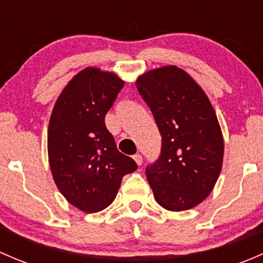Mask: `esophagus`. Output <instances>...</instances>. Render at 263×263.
<instances>
[{
	"label": "esophagus",
	"mask_w": 263,
	"mask_h": 263,
	"mask_svg": "<svg viewBox=\"0 0 263 263\" xmlns=\"http://www.w3.org/2000/svg\"><path fill=\"white\" fill-rule=\"evenodd\" d=\"M134 159H135V161L137 163V165H142V156L140 155V154H136V155H134Z\"/></svg>",
	"instance_id": "34e87169"
}]
</instances>
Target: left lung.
I'll return each instance as SVG.
<instances>
[{"label": "left lung", "instance_id": "left-lung-1", "mask_svg": "<svg viewBox=\"0 0 263 263\" xmlns=\"http://www.w3.org/2000/svg\"><path fill=\"white\" fill-rule=\"evenodd\" d=\"M136 87L161 135L160 155L146 166L154 196L166 210H190L210 195L221 171L224 141L213 105L176 66L148 71Z\"/></svg>", "mask_w": 263, "mask_h": 263}]
</instances>
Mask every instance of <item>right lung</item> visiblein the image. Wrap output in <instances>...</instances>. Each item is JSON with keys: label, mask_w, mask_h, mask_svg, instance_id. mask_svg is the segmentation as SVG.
Segmentation results:
<instances>
[{"label": "right lung", "mask_w": 263, "mask_h": 263, "mask_svg": "<svg viewBox=\"0 0 263 263\" xmlns=\"http://www.w3.org/2000/svg\"><path fill=\"white\" fill-rule=\"evenodd\" d=\"M124 82L109 72L87 67L75 76L55 102L48 127L53 179L71 205L98 213L113 202L123 176L137 169L117 148L105 127Z\"/></svg>", "instance_id": "right-lung-1"}]
</instances>
